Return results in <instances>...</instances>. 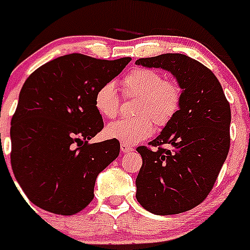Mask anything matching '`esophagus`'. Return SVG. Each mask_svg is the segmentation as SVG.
<instances>
[{"instance_id": "esophagus-1", "label": "esophagus", "mask_w": 250, "mask_h": 250, "mask_svg": "<svg viewBox=\"0 0 250 250\" xmlns=\"http://www.w3.org/2000/svg\"><path fill=\"white\" fill-rule=\"evenodd\" d=\"M120 149H121V152H124V154H126V152L132 151V150H134V147H132L131 145H129V144L121 143V144H120Z\"/></svg>"}]
</instances>
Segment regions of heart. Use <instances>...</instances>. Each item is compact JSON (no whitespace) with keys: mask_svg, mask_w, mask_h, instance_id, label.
Listing matches in <instances>:
<instances>
[{"mask_svg":"<svg viewBox=\"0 0 250 250\" xmlns=\"http://www.w3.org/2000/svg\"><path fill=\"white\" fill-rule=\"evenodd\" d=\"M124 95L136 98L135 114L131 119H120L106 126V135L125 144H136L149 138L158 126H167L178 115L183 100L179 83L167 80L156 70L139 67L130 71L123 79ZM95 107L104 118H116L121 109V100L112 83L101 85L95 92Z\"/></svg>","mask_w":250,"mask_h":250,"instance_id":"obj_1","label":"heart"}]
</instances>
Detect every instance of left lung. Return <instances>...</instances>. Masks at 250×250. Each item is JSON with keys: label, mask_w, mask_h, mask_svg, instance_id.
I'll return each mask as SVG.
<instances>
[{"label": "left lung", "mask_w": 250, "mask_h": 250, "mask_svg": "<svg viewBox=\"0 0 250 250\" xmlns=\"http://www.w3.org/2000/svg\"><path fill=\"white\" fill-rule=\"evenodd\" d=\"M135 63L167 70L183 89L178 115L150 146L136 149L143 158L136 199L156 215L184 213L204 202L228 156L230 105L211 70L187 55L164 54Z\"/></svg>", "instance_id": "1"}]
</instances>
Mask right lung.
Masks as SVG:
<instances>
[{
  "label": "right lung",
  "mask_w": 250,
  "mask_h": 250,
  "mask_svg": "<svg viewBox=\"0 0 250 250\" xmlns=\"http://www.w3.org/2000/svg\"><path fill=\"white\" fill-rule=\"evenodd\" d=\"M130 61L70 54L27 77L11 120V167L35 205L72 215L94 199L99 173L120 152L116 139L89 144L104 127L95 92Z\"/></svg>",
  "instance_id": "add662e5"
}]
</instances>
